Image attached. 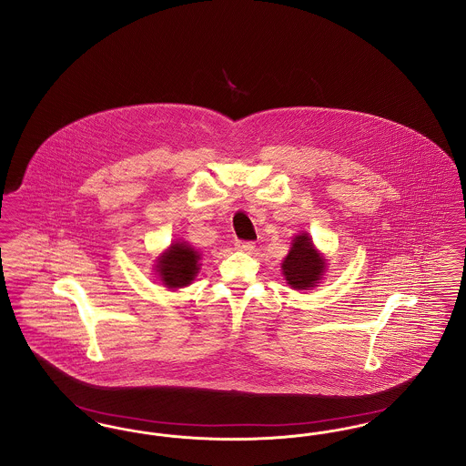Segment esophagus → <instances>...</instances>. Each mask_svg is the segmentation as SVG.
<instances>
[{"instance_id":"esophagus-1","label":"esophagus","mask_w":466,"mask_h":466,"mask_svg":"<svg viewBox=\"0 0 466 466\" xmlns=\"http://www.w3.org/2000/svg\"><path fill=\"white\" fill-rule=\"evenodd\" d=\"M236 248H238L239 251H248V253H249V251H253L255 245H253L251 241H238Z\"/></svg>"}]
</instances>
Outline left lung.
I'll return each mask as SVG.
<instances>
[{
    "label": "left lung",
    "mask_w": 466,
    "mask_h": 466,
    "mask_svg": "<svg viewBox=\"0 0 466 466\" xmlns=\"http://www.w3.org/2000/svg\"><path fill=\"white\" fill-rule=\"evenodd\" d=\"M328 264L313 245L308 232L294 238L292 248L281 264V273L294 290H309L320 283Z\"/></svg>",
    "instance_id": "left-lung-1"
}]
</instances>
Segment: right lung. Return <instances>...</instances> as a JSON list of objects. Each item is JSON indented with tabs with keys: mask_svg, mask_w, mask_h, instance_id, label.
I'll list each match as a JSON object with an SVG mask.
<instances>
[{
	"mask_svg": "<svg viewBox=\"0 0 466 466\" xmlns=\"http://www.w3.org/2000/svg\"><path fill=\"white\" fill-rule=\"evenodd\" d=\"M200 255L185 241H174L158 257L157 273L168 289L188 287L200 269Z\"/></svg>",
	"mask_w": 466,
	"mask_h": 466,
	"instance_id": "right-lung-1",
	"label": "right lung"
}]
</instances>
